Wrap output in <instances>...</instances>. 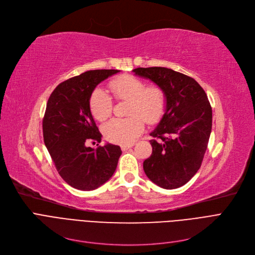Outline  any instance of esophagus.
I'll return each mask as SVG.
<instances>
[{"instance_id": "obj_1", "label": "esophagus", "mask_w": 255, "mask_h": 255, "mask_svg": "<svg viewBox=\"0 0 255 255\" xmlns=\"http://www.w3.org/2000/svg\"><path fill=\"white\" fill-rule=\"evenodd\" d=\"M133 146V143H129V144H122L121 145V149H122V151H127L128 149L132 148Z\"/></svg>"}]
</instances>
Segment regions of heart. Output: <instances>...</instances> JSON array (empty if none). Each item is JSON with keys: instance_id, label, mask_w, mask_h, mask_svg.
I'll return each instance as SVG.
<instances>
[{"instance_id": "1", "label": "heart", "mask_w": 255, "mask_h": 255, "mask_svg": "<svg viewBox=\"0 0 255 255\" xmlns=\"http://www.w3.org/2000/svg\"><path fill=\"white\" fill-rule=\"evenodd\" d=\"M109 87L117 101H128L125 119H113L103 126V134L107 140L120 144L134 141L143 130V122L157 124L165 114L167 94L159 85L146 86L142 79L124 74L111 80ZM90 107L96 120L109 119L114 110L113 98L102 89L92 94Z\"/></svg>"}]
</instances>
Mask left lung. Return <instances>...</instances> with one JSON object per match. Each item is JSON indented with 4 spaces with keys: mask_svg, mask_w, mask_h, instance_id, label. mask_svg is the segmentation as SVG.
<instances>
[{
    "mask_svg": "<svg viewBox=\"0 0 255 255\" xmlns=\"http://www.w3.org/2000/svg\"><path fill=\"white\" fill-rule=\"evenodd\" d=\"M161 86L167 94L165 114L156 129L152 155L143 170L153 183L176 189L189 182L202 165L212 130V107L204 89L192 77L164 67L133 70Z\"/></svg>",
    "mask_w": 255,
    "mask_h": 255,
    "instance_id": "8db88e82",
    "label": "left lung"
}]
</instances>
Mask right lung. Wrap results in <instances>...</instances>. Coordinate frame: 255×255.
I'll return each instance as SVG.
<instances>
[{"mask_svg":"<svg viewBox=\"0 0 255 255\" xmlns=\"http://www.w3.org/2000/svg\"><path fill=\"white\" fill-rule=\"evenodd\" d=\"M118 72L87 71L61 83L48 98L42 121L44 143L59 175L75 189L94 190L109 181L122 154L119 145L111 143L87 146L89 141L100 142L102 136L90 110L92 93Z\"/></svg>","mask_w":255,"mask_h":255,"instance_id":"right-lung-1","label":"right lung"}]
</instances>
